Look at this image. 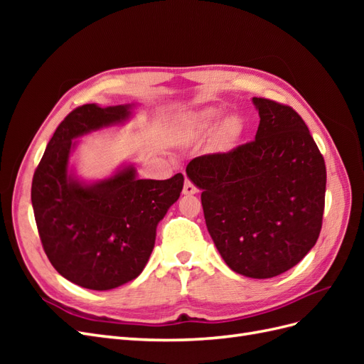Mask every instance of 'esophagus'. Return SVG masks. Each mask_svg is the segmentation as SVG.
<instances>
[{
	"label": "esophagus",
	"mask_w": 364,
	"mask_h": 364,
	"mask_svg": "<svg viewBox=\"0 0 364 364\" xmlns=\"http://www.w3.org/2000/svg\"><path fill=\"white\" fill-rule=\"evenodd\" d=\"M182 193H183L185 196H193V194H197V193H199V190H197V186H196L190 179H186V181H185V183H183V190H182Z\"/></svg>",
	"instance_id": "obj_1"
}]
</instances>
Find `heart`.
Instances as JSON below:
<instances>
[{
    "label": "heart",
    "mask_w": 364,
    "mask_h": 364,
    "mask_svg": "<svg viewBox=\"0 0 364 364\" xmlns=\"http://www.w3.org/2000/svg\"><path fill=\"white\" fill-rule=\"evenodd\" d=\"M218 119H220V112L217 109L206 107L203 111L190 117V119L186 121V129H188V132H191L194 135H202L209 130H213L218 123ZM238 132H240V127L237 121L229 118L223 121L222 126L218 127L217 135H215L217 142L222 146H229L230 142L235 141V138L238 136Z\"/></svg>",
    "instance_id": "b5f03b06"
}]
</instances>
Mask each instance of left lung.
Returning a JSON list of instances; mask_svg holds the SVG:
<instances>
[{"instance_id":"obj_1","label":"left lung","mask_w":364,"mask_h":364,"mask_svg":"<svg viewBox=\"0 0 364 364\" xmlns=\"http://www.w3.org/2000/svg\"><path fill=\"white\" fill-rule=\"evenodd\" d=\"M252 102L259 114L255 139L194 158L186 176L202 190L208 232L229 269L266 279L294 267L316 245L326 168L293 107Z\"/></svg>"}]
</instances>
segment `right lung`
<instances>
[{
  "mask_svg": "<svg viewBox=\"0 0 364 364\" xmlns=\"http://www.w3.org/2000/svg\"><path fill=\"white\" fill-rule=\"evenodd\" d=\"M134 105H83L50 139L31 182L36 226L53 267L90 290H111L139 277L155 247L156 226L183 188L182 173L167 181L138 179L134 165L85 183L68 171L83 135L123 124Z\"/></svg>",
  "mask_w": 364,
  "mask_h": 364,
  "instance_id": "1",
  "label": "right lung"
}]
</instances>
